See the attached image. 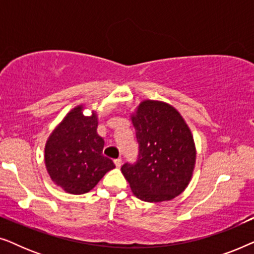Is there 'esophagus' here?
I'll return each instance as SVG.
<instances>
[{"label": "esophagus", "instance_id": "34e87169", "mask_svg": "<svg viewBox=\"0 0 254 254\" xmlns=\"http://www.w3.org/2000/svg\"><path fill=\"white\" fill-rule=\"evenodd\" d=\"M114 164H116L117 168H120V166L123 165V161H121V158H117V159H114Z\"/></svg>", "mask_w": 254, "mask_h": 254}]
</instances>
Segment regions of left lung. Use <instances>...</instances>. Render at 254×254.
Segmentation results:
<instances>
[{"label": "left lung", "instance_id": "8db88e82", "mask_svg": "<svg viewBox=\"0 0 254 254\" xmlns=\"http://www.w3.org/2000/svg\"><path fill=\"white\" fill-rule=\"evenodd\" d=\"M138 157L121 172L134 195L145 202H162L182 194L195 166V144L185 120L175 107L143 100L131 114Z\"/></svg>", "mask_w": 254, "mask_h": 254}]
</instances>
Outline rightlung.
Listing matches in <instances>:
<instances>
[{"instance_id":"right-lung-1","label":"right lung","mask_w":254,"mask_h":254,"mask_svg":"<svg viewBox=\"0 0 254 254\" xmlns=\"http://www.w3.org/2000/svg\"><path fill=\"white\" fill-rule=\"evenodd\" d=\"M95 111L83 116V105L72 109L52 131L45 145V164L54 184L70 194L88 193L106 172L116 168L103 155L104 140L97 134Z\"/></svg>"}]
</instances>
